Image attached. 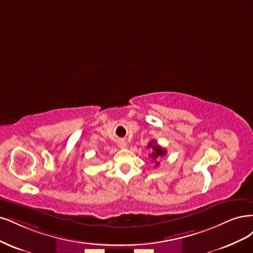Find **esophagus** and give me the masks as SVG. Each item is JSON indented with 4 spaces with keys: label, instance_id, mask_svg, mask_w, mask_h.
Instances as JSON below:
<instances>
[{
    "label": "esophagus",
    "instance_id": "1",
    "mask_svg": "<svg viewBox=\"0 0 253 253\" xmlns=\"http://www.w3.org/2000/svg\"><path fill=\"white\" fill-rule=\"evenodd\" d=\"M119 147L125 148V147H126V143H125L124 141H120V142H119Z\"/></svg>",
    "mask_w": 253,
    "mask_h": 253
}]
</instances>
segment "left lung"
I'll list each match as a JSON object with an SVG mask.
<instances>
[{
    "mask_svg": "<svg viewBox=\"0 0 253 253\" xmlns=\"http://www.w3.org/2000/svg\"><path fill=\"white\" fill-rule=\"evenodd\" d=\"M147 147H148V148H152V150H153L152 153L149 154V157H150L153 161L157 160V159H160V158H163L164 156H166V153H167L166 149L162 148L161 146H160L156 141H154V140H152V141H150V142L148 143ZM159 164H160L159 162H156V166H159Z\"/></svg>",
    "mask_w": 253,
    "mask_h": 253,
    "instance_id": "1",
    "label": "left lung"
}]
</instances>
